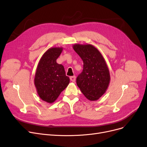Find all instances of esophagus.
Returning a JSON list of instances; mask_svg holds the SVG:
<instances>
[{"label":"esophagus","instance_id":"34e87169","mask_svg":"<svg viewBox=\"0 0 147 147\" xmlns=\"http://www.w3.org/2000/svg\"><path fill=\"white\" fill-rule=\"evenodd\" d=\"M70 80H71V81L75 82V80H76V76H71V77H70Z\"/></svg>","mask_w":147,"mask_h":147}]
</instances>
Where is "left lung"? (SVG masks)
Masks as SVG:
<instances>
[{"label":"left lung","instance_id":"1","mask_svg":"<svg viewBox=\"0 0 147 147\" xmlns=\"http://www.w3.org/2000/svg\"><path fill=\"white\" fill-rule=\"evenodd\" d=\"M73 49L84 63L82 72L76 78L77 85L87 99L97 100L105 93L110 80L105 60L91 45L75 44Z\"/></svg>","mask_w":147,"mask_h":147}]
</instances>
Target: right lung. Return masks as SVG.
<instances>
[{
  "label": "right lung",
  "mask_w": 147,
  "mask_h": 147,
  "mask_svg": "<svg viewBox=\"0 0 147 147\" xmlns=\"http://www.w3.org/2000/svg\"><path fill=\"white\" fill-rule=\"evenodd\" d=\"M62 51V47L49 49L40 59L36 72L34 84L41 99L53 102L69 83L62 65L56 59Z\"/></svg>",
  "instance_id": "1"
}]
</instances>
